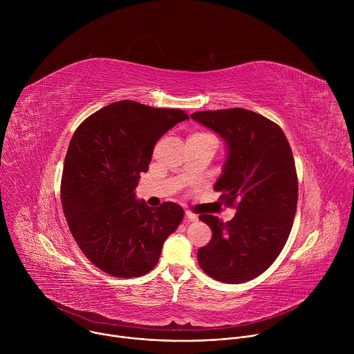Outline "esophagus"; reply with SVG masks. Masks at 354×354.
<instances>
[{"label": "esophagus", "mask_w": 354, "mask_h": 354, "mask_svg": "<svg viewBox=\"0 0 354 354\" xmlns=\"http://www.w3.org/2000/svg\"><path fill=\"white\" fill-rule=\"evenodd\" d=\"M185 218H186V221L189 223H193V221H197L198 220V217H197V214H194V213H192V212H186L185 213Z\"/></svg>", "instance_id": "34e87169"}]
</instances>
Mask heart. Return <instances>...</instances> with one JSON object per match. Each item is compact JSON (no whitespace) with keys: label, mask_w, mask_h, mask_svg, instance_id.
I'll use <instances>...</instances> for the list:
<instances>
[{"label":"heart","mask_w":354,"mask_h":354,"mask_svg":"<svg viewBox=\"0 0 354 354\" xmlns=\"http://www.w3.org/2000/svg\"><path fill=\"white\" fill-rule=\"evenodd\" d=\"M187 140H205V141H210V142H214L216 144V137L210 133H206V131H196V133H192Z\"/></svg>","instance_id":"obj_1"}]
</instances>
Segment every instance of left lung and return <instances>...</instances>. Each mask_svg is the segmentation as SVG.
<instances>
[{
	"mask_svg": "<svg viewBox=\"0 0 354 354\" xmlns=\"http://www.w3.org/2000/svg\"><path fill=\"white\" fill-rule=\"evenodd\" d=\"M190 118L225 140L228 157L214 189L236 209L227 223L212 214L198 217L213 231L197 252L198 265L223 283L249 281L276 261L292 227L298 179L290 144L280 126L248 109L194 112Z\"/></svg>",
	"mask_w": 354,
	"mask_h": 354,
	"instance_id": "8db88e82",
	"label": "left lung"
}]
</instances>
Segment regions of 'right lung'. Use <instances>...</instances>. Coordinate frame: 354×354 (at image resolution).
I'll return each instance as SVG.
<instances>
[{
  "mask_svg": "<svg viewBox=\"0 0 354 354\" xmlns=\"http://www.w3.org/2000/svg\"><path fill=\"white\" fill-rule=\"evenodd\" d=\"M187 119L180 109L119 100L75 130L64 160L62 205L75 242L97 269L130 279L158 263L185 213L172 201L148 207L134 190L157 141Z\"/></svg>",
  "mask_w": 354,
  "mask_h": 354,
  "instance_id": "add662e5",
  "label": "right lung"
}]
</instances>
